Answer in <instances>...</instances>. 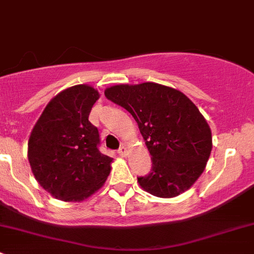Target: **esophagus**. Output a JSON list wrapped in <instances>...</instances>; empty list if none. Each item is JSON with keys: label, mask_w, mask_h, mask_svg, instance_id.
Segmentation results:
<instances>
[{"label": "esophagus", "mask_w": 254, "mask_h": 254, "mask_svg": "<svg viewBox=\"0 0 254 254\" xmlns=\"http://www.w3.org/2000/svg\"><path fill=\"white\" fill-rule=\"evenodd\" d=\"M118 153H119L120 156H127V148L125 147V146H122V147L118 150Z\"/></svg>", "instance_id": "obj_1"}]
</instances>
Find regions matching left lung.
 <instances>
[{"label":"left lung","instance_id":"obj_1","mask_svg":"<svg viewBox=\"0 0 254 254\" xmlns=\"http://www.w3.org/2000/svg\"><path fill=\"white\" fill-rule=\"evenodd\" d=\"M139 125L152 160V170L139 177L140 187L158 198L188 190L206 167L211 130L195 104L178 89L155 82L115 84L104 91Z\"/></svg>","mask_w":254,"mask_h":254}]
</instances>
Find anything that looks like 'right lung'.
Segmentation results:
<instances>
[{"mask_svg":"<svg viewBox=\"0 0 254 254\" xmlns=\"http://www.w3.org/2000/svg\"><path fill=\"white\" fill-rule=\"evenodd\" d=\"M101 94L89 84L64 89L49 102L28 141V161L51 196L83 201L103 187L113 158L99 152V132L88 120Z\"/></svg>","mask_w":254,"mask_h":254,"instance_id":"right-lung-1","label":"right lung"}]
</instances>
